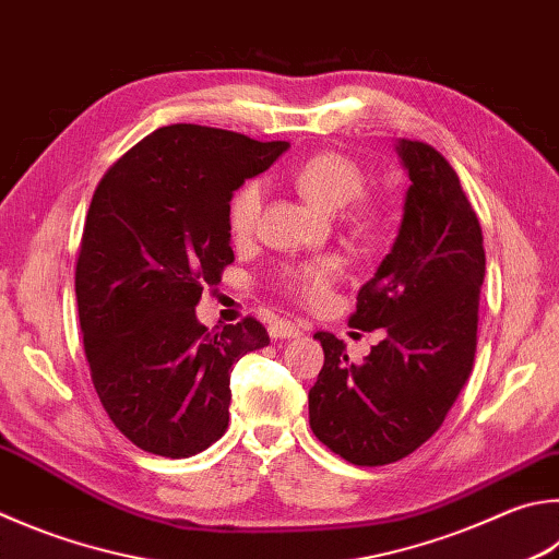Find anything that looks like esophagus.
<instances>
[{
	"label": "esophagus",
	"mask_w": 559,
	"mask_h": 559,
	"mask_svg": "<svg viewBox=\"0 0 559 559\" xmlns=\"http://www.w3.org/2000/svg\"><path fill=\"white\" fill-rule=\"evenodd\" d=\"M269 334L273 340H293V337H300L302 328L290 320H276L269 328Z\"/></svg>",
	"instance_id": "esophagus-1"
}]
</instances>
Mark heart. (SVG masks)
Listing matches in <instances>:
<instances>
[{
	"instance_id": "obj_1",
	"label": "heart",
	"mask_w": 559,
	"mask_h": 559,
	"mask_svg": "<svg viewBox=\"0 0 559 559\" xmlns=\"http://www.w3.org/2000/svg\"><path fill=\"white\" fill-rule=\"evenodd\" d=\"M293 186H296L302 195H306L314 205L322 210H340L357 200L364 188H367V174L340 151H318L293 168ZM263 205V188L259 180H249L241 186L235 198L229 202V229L237 239H247L253 235L259 225ZM354 219L359 225L369 227L377 219V210L369 202H359L354 207ZM342 273V259L340 257H318L310 261L293 263L281 273V286L286 288L293 298L302 302H320L328 296L332 283L340 278Z\"/></svg>"
}]
</instances>
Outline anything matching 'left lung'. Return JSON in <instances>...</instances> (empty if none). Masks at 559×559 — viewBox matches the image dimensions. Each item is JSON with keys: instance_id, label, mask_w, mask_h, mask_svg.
<instances>
[{"instance_id": "left-lung-1", "label": "left lung", "mask_w": 559, "mask_h": 559, "mask_svg": "<svg viewBox=\"0 0 559 559\" xmlns=\"http://www.w3.org/2000/svg\"><path fill=\"white\" fill-rule=\"evenodd\" d=\"M411 188L391 253L357 296L352 328L385 337L361 364L318 332L324 364L310 389V428L342 460L399 462L444 423L472 373L486 257L476 212L430 144H395Z\"/></svg>"}]
</instances>
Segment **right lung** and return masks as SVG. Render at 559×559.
I'll return each instance as SVG.
<instances>
[{"instance_id": "add662e5", "label": "right lung", "mask_w": 559, "mask_h": 559, "mask_svg": "<svg viewBox=\"0 0 559 559\" xmlns=\"http://www.w3.org/2000/svg\"><path fill=\"white\" fill-rule=\"evenodd\" d=\"M288 146L170 124L99 180L75 269L80 330L99 403L144 452L180 460L217 442L231 367L269 344L257 318L207 330L195 306L235 261L231 195Z\"/></svg>"}]
</instances>
